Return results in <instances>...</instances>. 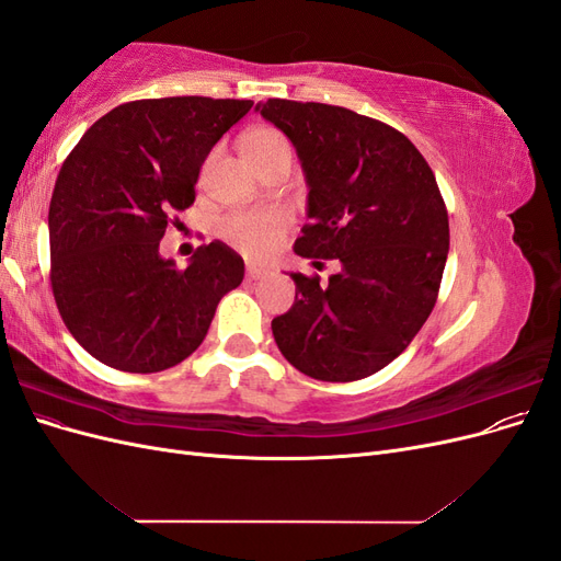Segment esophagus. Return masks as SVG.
<instances>
[{
    "mask_svg": "<svg viewBox=\"0 0 561 561\" xmlns=\"http://www.w3.org/2000/svg\"><path fill=\"white\" fill-rule=\"evenodd\" d=\"M248 280H260V278H264L266 276V271L264 268H260V266H254V264H248Z\"/></svg>",
    "mask_w": 561,
    "mask_h": 561,
    "instance_id": "esophagus-1",
    "label": "esophagus"
}]
</instances>
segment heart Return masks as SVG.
Here are the masks:
<instances>
[{
    "mask_svg": "<svg viewBox=\"0 0 561 561\" xmlns=\"http://www.w3.org/2000/svg\"><path fill=\"white\" fill-rule=\"evenodd\" d=\"M245 159L250 163L264 161L280 151H290V142L285 135L276 128H254L245 135L243 140ZM293 215L285 208H271V210H250V213H236L229 215L219 233L243 254L252 260H268L283 248L287 233L293 229Z\"/></svg>",
    "mask_w": 561,
    "mask_h": 561,
    "instance_id": "heart-1",
    "label": "heart"
}]
</instances>
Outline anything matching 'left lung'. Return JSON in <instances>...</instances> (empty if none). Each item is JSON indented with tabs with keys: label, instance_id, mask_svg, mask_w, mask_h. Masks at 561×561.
Segmentation results:
<instances>
[{
	"label": "left lung",
	"instance_id": "left-lung-1",
	"mask_svg": "<svg viewBox=\"0 0 561 561\" xmlns=\"http://www.w3.org/2000/svg\"><path fill=\"white\" fill-rule=\"evenodd\" d=\"M297 149L311 222L299 257L339 260L330 276L290 274L293 309L274 339L307 377L355 381L383 369L428 320L449 252V217L421 151L396 128L346 107L268 98L257 105Z\"/></svg>",
	"mask_w": 561,
	"mask_h": 561
}]
</instances>
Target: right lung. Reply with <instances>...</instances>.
<instances>
[{
	"mask_svg": "<svg viewBox=\"0 0 561 561\" xmlns=\"http://www.w3.org/2000/svg\"><path fill=\"white\" fill-rule=\"evenodd\" d=\"M252 100H133L83 133L48 208L50 290L67 330L95 360L149 375L182 363L245 274L222 241L186 268L159 254L173 215L196 198L201 165Z\"/></svg>",
	"mask_w": 561,
	"mask_h": 561,
	"instance_id": "right-lung-1",
	"label": "right lung"
}]
</instances>
